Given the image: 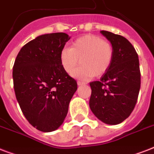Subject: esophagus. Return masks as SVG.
<instances>
[{"label": "esophagus", "mask_w": 154, "mask_h": 154, "mask_svg": "<svg viewBox=\"0 0 154 154\" xmlns=\"http://www.w3.org/2000/svg\"><path fill=\"white\" fill-rule=\"evenodd\" d=\"M77 85H86V83L84 82H82V81H78L77 82Z\"/></svg>", "instance_id": "obj_1"}]
</instances>
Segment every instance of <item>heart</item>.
<instances>
[{"mask_svg":"<svg viewBox=\"0 0 154 154\" xmlns=\"http://www.w3.org/2000/svg\"><path fill=\"white\" fill-rule=\"evenodd\" d=\"M113 58L112 43L98 35H85L72 42L71 48L60 52V60L65 72L70 74L81 60L82 67L72 76L82 80H89L95 76H102L109 69Z\"/></svg>","mask_w":154,"mask_h":154,"instance_id":"obj_1","label":"heart"}]
</instances>
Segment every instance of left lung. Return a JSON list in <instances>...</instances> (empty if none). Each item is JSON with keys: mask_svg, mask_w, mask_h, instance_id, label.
I'll return each mask as SVG.
<instances>
[{"mask_svg": "<svg viewBox=\"0 0 154 154\" xmlns=\"http://www.w3.org/2000/svg\"><path fill=\"white\" fill-rule=\"evenodd\" d=\"M101 32L112 43L113 58L100 81L89 83V107L101 122L117 125L129 117L137 101L141 87L138 55L125 37L105 30Z\"/></svg>", "mask_w": 154, "mask_h": 154, "instance_id": "1", "label": "left lung"}]
</instances>
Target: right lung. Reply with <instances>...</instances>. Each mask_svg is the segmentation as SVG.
Here are the masks:
<instances>
[{"mask_svg":"<svg viewBox=\"0 0 154 154\" xmlns=\"http://www.w3.org/2000/svg\"><path fill=\"white\" fill-rule=\"evenodd\" d=\"M69 39L65 32L39 36L21 48L13 65V87L20 109L42 132L54 131L62 124L77 89L60 60Z\"/></svg>","mask_w":154,"mask_h":154,"instance_id":"right-lung-1","label":"right lung"}]
</instances>
